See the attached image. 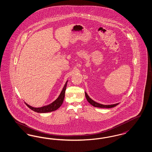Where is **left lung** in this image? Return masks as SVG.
I'll return each instance as SVG.
<instances>
[{"mask_svg": "<svg viewBox=\"0 0 152 152\" xmlns=\"http://www.w3.org/2000/svg\"><path fill=\"white\" fill-rule=\"evenodd\" d=\"M85 97L87 99V101L89 102V103H91V105H93L94 107H100V108H112L116 106V105H118L119 103H116V104H110V105H104V104H102L100 103L96 102L95 101H94L93 100H92L91 98L88 96V95L87 94V93L85 92Z\"/></svg>", "mask_w": 152, "mask_h": 152, "instance_id": "8db88e82", "label": "left lung"}]
</instances>
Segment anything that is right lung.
I'll return each mask as SVG.
<instances>
[{
    "mask_svg": "<svg viewBox=\"0 0 152 152\" xmlns=\"http://www.w3.org/2000/svg\"><path fill=\"white\" fill-rule=\"evenodd\" d=\"M67 81L65 85L64 86L63 90L61 91V93L59 95L58 98L54 101L53 103L50 104L49 105L41 107H38V108H36L31 107L27 103H25L26 105L31 110L33 111L37 112V113H49V112H51L55 111L56 110L58 109V108L60 107L61 104L63 102V100L65 96V91L66 90V86H67Z\"/></svg>",
    "mask_w": 152,
    "mask_h": 152,
    "instance_id": "add662e5",
    "label": "right lung"
}]
</instances>
